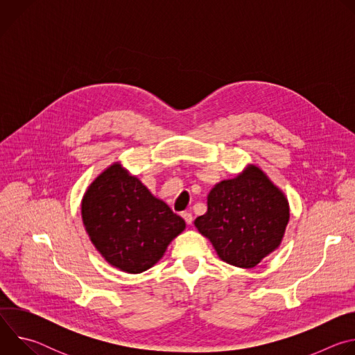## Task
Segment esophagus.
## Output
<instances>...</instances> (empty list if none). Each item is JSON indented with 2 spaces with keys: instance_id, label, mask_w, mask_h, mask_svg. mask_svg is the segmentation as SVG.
<instances>
[{
  "instance_id": "1",
  "label": "esophagus",
  "mask_w": 355,
  "mask_h": 355,
  "mask_svg": "<svg viewBox=\"0 0 355 355\" xmlns=\"http://www.w3.org/2000/svg\"><path fill=\"white\" fill-rule=\"evenodd\" d=\"M182 218H184V220L187 222V225H192V220H193V216H192V214L191 212H184L182 215H181Z\"/></svg>"
}]
</instances>
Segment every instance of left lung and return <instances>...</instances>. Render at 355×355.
Returning <instances> with one entry per match:
<instances>
[{"label":"left lung","instance_id":"1","mask_svg":"<svg viewBox=\"0 0 355 355\" xmlns=\"http://www.w3.org/2000/svg\"><path fill=\"white\" fill-rule=\"evenodd\" d=\"M289 220L285 193L254 164L208 193V211L193 222L225 263L256 267L282 241Z\"/></svg>","mask_w":355,"mask_h":355}]
</instances>
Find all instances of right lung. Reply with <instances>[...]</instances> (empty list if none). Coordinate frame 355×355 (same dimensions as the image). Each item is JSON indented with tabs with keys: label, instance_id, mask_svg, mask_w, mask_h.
<instances>
[{
	"label": "right lung",
	"instance_id": "add662e5",
	"mask_svg": "<svg viewBox=\"0 0 355 355\" xmlns=\"http://www.w3.org/2000/svg\"><path fill=\"white\" fill-rule=\"evenodd\" d=\"M81 218L89 240L112 267L139 274L153 267L185 222L119 163L87 188Z\"/></svg>",
	"mask_w": 355,
	"mask_h": 355
}]
</instances>
